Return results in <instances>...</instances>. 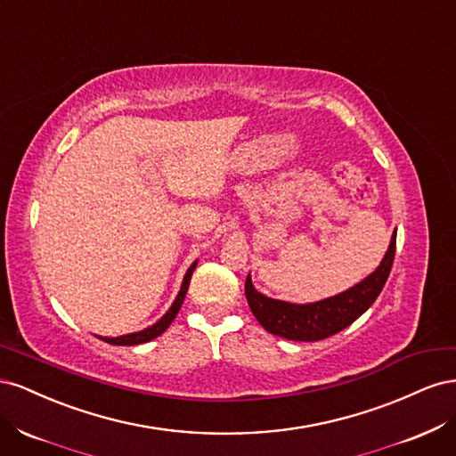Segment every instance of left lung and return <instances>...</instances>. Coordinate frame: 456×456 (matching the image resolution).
Instances as JSON below:
<instances>
[{
  "label": "left lung",
  "instance_id": "8db88e82",
  "mask_svg": "<svg viewBox=\"0 0 456 456\" xmlns=\"http://www.w3.org/2000/svg\"><path fill=\"white\" fill-rule=\"evenodd\" d=\"M395 255V233L392 236L380 266L357 285L337 297L312 305H291L258 293L253 287L251 275L245 280V297L258 323L268 333L289 340H323L354 323L380 295L388 280Z\"/></svg>",
  "mask_w": 456,
  "mask_h": 456
}]
</instances>
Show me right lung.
Returning <instances> with one entry per match:
<instances>
[{"label": "right lung", "mask_w": 456, "mask_h": 456, "mask_svg": "<svg viewBox=\"0 0 456 456\" xmlns=\"http://www.w3.org/2000/svg\"><path fill=\"white\" fill-rule=\"evenodd\" d=\"M196 265H198V262H194V265H191V266L188 268V272H186V275H184L183 287H181V291H178V295H176V298H175V302H173V306L167 310V314H165L158 323H154V325L144 329V330H139V333L123 335V337H116V338H108V337H99V338H102V340L108 342V344H118V346H133V344H144V342H150L151 338L159 337V335L163 333V330L173 323V320L176 317L178 310H181L183 302H184V297H186V291H188L190 280H191V272L196 270Z\"/></svg>", "instance_id": "obj_1"}]
</instances>
